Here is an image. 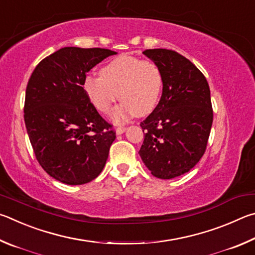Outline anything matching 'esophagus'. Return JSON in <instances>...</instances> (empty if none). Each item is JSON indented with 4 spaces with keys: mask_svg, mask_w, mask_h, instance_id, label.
Segmentation results:
<instances>
[{
    "mask_svg": "<svg viewBox=\"0 0 255 255\" xmlns=\"http://www.w3.org/2000/svg\"><path fill=\"white\" fill-rule=\"evenodd\" d=\"M125 130H127V128L120 127V128H116V134H118V135H121V134H123V133L125 132Z\"/></svg>",
    "mask_w": 255,
    "mask_h": 255,
    "instance_id": "1",
    "label": "esophagus"
}]
</instances>
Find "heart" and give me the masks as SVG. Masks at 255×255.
Returning a JSON list of instances; mask_svg holds the SVG:
<instances>
[{"mask_svg":"<svg viewBox=\"0 0 255 255\" xmlns=\"http://www.w3.org/2000/svg\"><path fill=\"white\" fill-rule=\"evenodd\" d=\"M100 74L85 78L84 91L102 113H107L119 97L122 100L110 114L115 124L125 123L135 115H149L158 106L162 95L163 75L155 62L121 55L103 66Z\"/></svg>","mask_w":255,"mask_h":255,"instance_id":"1","label":"heart"}]
</instances>
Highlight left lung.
Wrapping results in <instances>:
<instances>
[{
  "instance_id": "8db88e82",
  "label": "left lung",
  "mask_w": 255,
  "mask_h": 255,
  "mask_svg": "<svg viewBox=\"0 0 255 255\" xmlns=\"http://www.w3.org/2000/svg\"><path fill=\"white\" fill-rule=\"evenodd\" d=\"M143 55L161 69L163 89L158 106L140 124L145 134L139 154L154 177L172 179L205 153L213 123L211 91L202 71L178 52L148 49Z\"/></svg>"
}]
</instances>
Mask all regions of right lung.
<instances>
[{
	"label": "right lung",
	"instance_id": "add662e5",
	"mask_svg": "<svg viewBox=\"0 0 255 255\" xmlns=\"http://www.w3.org/2000/svg\"><path fill=\"white\" fill-rule=\"evenodd\" d=\"M115 51L65 47L44 58L28 82L24 122L35 158L49 176L84 185L100 175L115 140L83 88L86 74Z\"/></svg>",
	"mask_w": 255,
	"mask_h": 255
}]
</instances>
